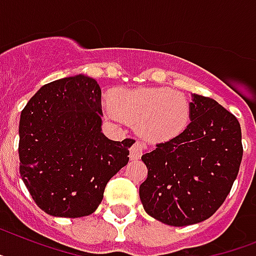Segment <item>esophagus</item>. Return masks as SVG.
<instances>
[{
	"instance_id": "1",
	"label": "esophagus",
	"mask_w": 256,
	"mask_h": 256,
	"mask_svg": "<svg viewBox=\"0 0 256 256\" xmlns=\"http://www.w3.org/2000/svg\"><path fill=\"white\" fill-rule=\"evenodd\" d=\"M144 153V144L140 141H134L130 146V160H138Z\"/></svg>"
}]
</instances>
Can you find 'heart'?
<instances>
[{
	"mask_svg": "<svg viewBox=\"0 0 256 256\" xmlns=\"http://www.w3.org/2000/svg\"><path fill=\"white\" fill-rule=\"evenodd\" d=\"M188 99L168 88H137L116 92L107 116L128 122L152 141H168L179 136L190 123Z\"/></svg>",
	"mask_w": 256,
	"mask_h": 256,
	"instance_id": "obj_1",
	"label": "heart"
}]
</instances>
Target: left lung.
Segmentation results:
<instances>
[{
  "mask_svg": "<svg viewBox=\"0 0 256 256\" xmlns=\"http://www.w3.org/2000/svg\"><path fill=\"white\" fill-rule=\"evenodd\" d=\"M190 124L141 160L148 178L140 199L149 216L171 226L209 218L222 206L244 156L237 118L208 96L194 94Z\"/></svg>",
  "mask_w": 256,
  "mask_h": 256,
  "instance_id": "1",
  "label": "left lung"
}]
</instances>
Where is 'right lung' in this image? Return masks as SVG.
I'll return each mask as SVG.
<instances>
[{
    "mask_svg": "<svg viewBox=\"0 0 256 256\" xmlns=\"http://www.w3.org/2000/svg\"><path fill=\"white\" fill-rule=\"evenodd\" d=\"M100 98L96 81L80 74L44 85L20 114L19 172L50 216L92 214L130 161L132 138L111 141L100 132Z\"/></svg>",
    "mask_w": 256,
    "mask_h": 256,
    "instance_id": "add662e5",
    "label": "right lung"
}]
</instances>
